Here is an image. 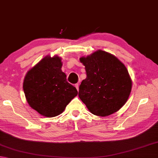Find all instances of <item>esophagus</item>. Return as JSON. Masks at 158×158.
<instances>
[{"mask_svg": "<svg viewBox=\"0 0 158 158\" xmlns=\"http://www.w3.org/2000/svg\"><path fill=\"white\" fill-rule=\"evenodd\" d=\"M75 87H76L77 90L78 91V90H79V85H78V84H76V85H75Z\"/></svg>", "mask_w": 158, "mask_h": 158, "instance_id": "1", "label": "esophagus"}]
</instances>
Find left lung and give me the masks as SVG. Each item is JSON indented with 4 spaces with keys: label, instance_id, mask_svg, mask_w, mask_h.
<instances>
[{
    "label": "left lung",
    "instance_id": "left-lung-1",
    "mask_svg": "<svg viewBox=\"0 0 158 158\" xmlns=\"http://www.w3.org/2000/svg\"><path fill=\"white\" fill-rule=\"evenodd\" d=\"M80 61L87 78L79 87L78 96L91 114L107 116L118 111L129 98L132 81L124 64L115 56L98 50Z\"/></svg>",
    "mask_w": 158,
    "mask_h": 158
}]
</instances>
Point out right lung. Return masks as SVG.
<instances>
[{"label":"right lung","mask_w":158,"mask_h":158,"mask_svg":"<svg viewBox=\"0 0 158 158\" xmlns=\"http://www.w3.org/2000/svg\"><path fill=\"white\" fill-rule=\"evenodd\" d=\"M61 58L47 56L28 71L23 82L27 101L33 109L45 117L61 114L78 91L67 81L61 70Z\"/></svg>","instance_id":"obj_1"}]
</instances>
